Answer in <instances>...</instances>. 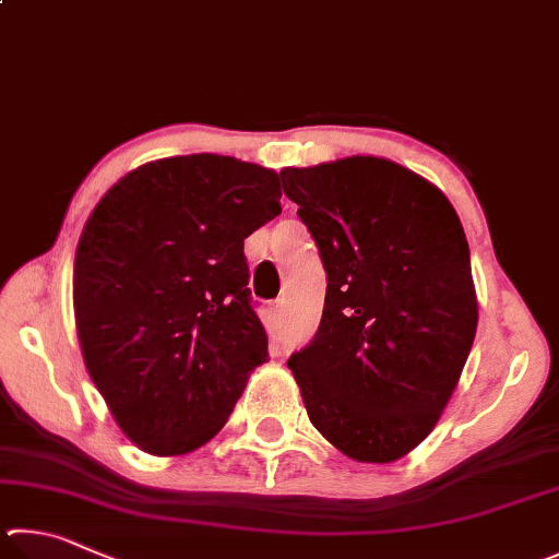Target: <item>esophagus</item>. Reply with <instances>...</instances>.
Returning <instances> with one entry per match:
<instances>
[{"instance_id":"1","label":"esophagus","mask_w":559,"mask_h":559,"mask_svg":"<svg viewBox=\"0 0 559 559\" xmlns=\"http://www.w3.org/2000/svg\"><path fill=\"white\" fill-rule=\"evenodd\" d=\"M270 317L274 321V326H282V321H285V305H282V301H274L270 307Z\"/></svg>"}]
</instances>
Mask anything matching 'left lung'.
<instances>
[{
	"mask_svg": "<svg viewBox=\"0 0 559 559\" xmlns=\"http://www.w3.org/2000/svg\"><path fill=\"white\" fill-rule=\"evenodd\" d=\"M280 176L329 280L317 336L287 366L338 452L390 464L432 432L474 344L462 221L435 183L383 156Z\"/></svg>",
	"mask_w": 559,
	"mask_h": 559,
	"instance_id": "8db88e82",
	"label": "left lung"
}]
</instances>
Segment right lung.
<instances>
[{"mask_svg": "<svg viewBox=\"0 0 559 559\" xmlns=\"http://www.w3.org/2000/svg\"><path fill=\"white\" fill-rule=\"evenodd\" d=\"M280 199L277 171L189 154L136 166L87 218L73 264L78 341L142 452L203 447L267 360L242 245L282 213Z\"/></svg>", "mask_w": 559, "mask_h": 559, "instance_id": "add662e5", "label": "right lung"}]
</instances>
